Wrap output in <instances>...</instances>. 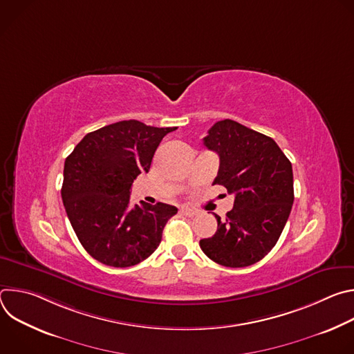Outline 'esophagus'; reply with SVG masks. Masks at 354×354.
<instances>
[{
	"mask_svg": "<svg viewBox=\"0 0 354 354\" xmlns=\"http://www.w3.org/2000/svg\"><path fill=\"white\" fill-rule=\"evenodd\" d=\"M180 213L185 214V216H187V217H194V216H197V212H196V210H192V209H182Z\"/></svg>",
	"mask_w": 354,
	"mask_h": 354,
	"instance_id": "1",
	"label": "esophagus"
}]
</instances>
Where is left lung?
<instances>
[{
    "label": "left lung",
    "instance_id": "left-lung-1",
    "mask_svg": "<svg viewBox=\"0 0 354 354\" xmlns=\"http://www.w3.org/2000/svg\"><path fill=\"white\" fill-rule=\"evenodd\" d=\"M220 157L213 185L234 194V207L217 218L200 248L218 265L245 268L263 259L279 241L292 201V167L276 141L238 122H217L203 138Z\"/></svg>",
    "mask_w": 354,
    "mask_h": 354
}]
</instances>
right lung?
<instances>
[{
    "mask_svg": "<svg viewBox=\"0 0 354 354\" xmlns=\"http://www.w3.org/2000/svg\"><path fill=\"white\" fill-rule=\"evenodd\" d=\"M175 127L123 120L88 133L64 162L62 198L88 254L113 268L134 266L158 248L178 213L171 205L130 206L134 179L149 171L161 140Z\"/></svg>",
    "mask_w": 354,
    "mask_h": 354,
    "instance_id": "obj_1",
    "label": "right lung"
}]
</instances>
